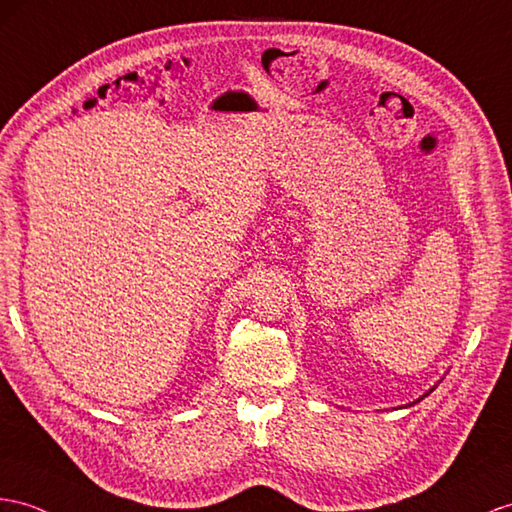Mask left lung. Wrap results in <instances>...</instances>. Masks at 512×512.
I'll return each instance as SVG.
<instances>
[{
	"label": "left lung",
	"mask_w": 512,
	"mask_h": 512,
	"mask_svg": "<svg viewBox=\"0 0 512 512\" xmlns=\"http://www.w3.org/2000/svg\"><path fill=\"white\" fill-rule=\"evenodd\" d=\"M432 391H434V386H432V389H430V391H428V393H423V395H421V397H419V400H415V402H413V404H417V402H421V400H423V397H426V395H430V393H432Z\"/></svg>",
	"instance_id": "1"
}]
</instances>
